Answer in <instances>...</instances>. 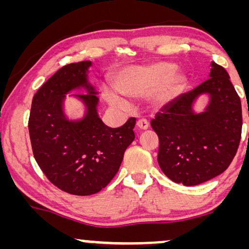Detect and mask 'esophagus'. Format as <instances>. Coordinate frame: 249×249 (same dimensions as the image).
<instances>
[{
	"mask_svg": "<svg viewBox=\"0 0 249 249\" xmlns=\"http://www.w3.org/2000/svg\"><path fill=\"white\" fill-rule=\"evenodd\" d=\"M137 126L141 131H145L148 128V122L146 119H139L138 122H137Z\"/></svg>",
	"mask_w": 249,
	"mask_h": 249,
	"instance_id": "1",
	"label": "esophagus"
}]
</instances>
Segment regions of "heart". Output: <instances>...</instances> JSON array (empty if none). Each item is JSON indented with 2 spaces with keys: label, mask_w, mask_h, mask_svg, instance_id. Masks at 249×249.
Returning a JSON list of instances; mask_svg holds the SVG:
<instances>
[{
  "label": "heart",
  "mask_w": 249,
  "mask_h": 249,
  "mask_svg": "<svg viewBox=\"0 0 249 249\" xmlns=\"http://www.w3.org/2000/svg\"><path fill=\"white\" fill-rule=\"evenodd\" d=\"M174 69L176 65L168 62L126 67L116 73L112 85L117 92L127 97H139L152 91L151 101L165 105L174 101L185 85L184 73ZM104 97L113 107H121L124 104L121 97L110 91H105Z\"/></svg>",
  "instance_id": "1"
}]
</instances>
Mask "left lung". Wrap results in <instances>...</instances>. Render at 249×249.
I'll return each mask as SVG.
<instances>
[{
  "label": "left lung",
  "mask_w": 249,
  "mask_h": 249,
  "mask_svg": "<svg viewBox=\"0 0 249 249\" xmlns=\"http://www.w3.org/2000/svg\"><path fill=\"white\" fill-rule=\"evenodd\" d=\"M210 78L165 105L151 121L159 138L158 164L177 184L194 186L221 174L232 162L241 139V101L230 76L211 63ZM206 94L201 113L194 102Z\"/></svg>",
  "instance_id": "8db88e82"
}]
</instances>
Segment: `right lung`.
<instances>
[{
	"label": "right lung",
	"instance_id": "add662e5",
	"mask_svg": "<svg viewBox=\"0 0 249 249\" xmlns=\"http://www.w3.org/2000/svg\"><path fill=\"white\" fill-rule=\"evenodd\" d=\"M90 61L71 63L59 69L35 93L31 103L29 134L37 164L55 186L75 196H91L104 188L118 172L124 152L133 142L136 118L121 127H108L97 112L98 97L88 81ZM86 107L81 120L64 112L66 95Z\"/></svg>",
	"mask_w": 249,
	"mask_h": 249
}]
</instances>
